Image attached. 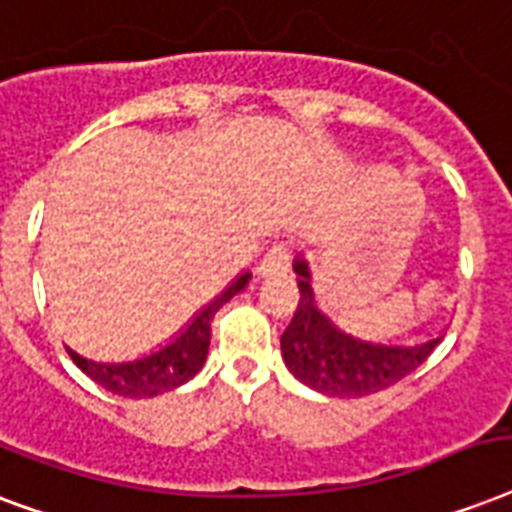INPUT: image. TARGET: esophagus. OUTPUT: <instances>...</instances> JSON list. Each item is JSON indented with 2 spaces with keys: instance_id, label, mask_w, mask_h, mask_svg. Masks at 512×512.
Masks as SVG:
<instances>
[{
  "instance_id": "34e87169",
  "label": "esophagus",
  "mask_w": 512,
  "mask_h": 512,
  "mask_svg": "<svg viewBox=\"0 0 512 512\" xmlns=\"http://www.w3.org/2000/svg\"><path fill=\"white\" fill-rule=\"evenodd\" d=\"M290 247L287 244H276L268 249V255L260 260V276H284L290 271Z\"/></svg>"
}]
</instances>
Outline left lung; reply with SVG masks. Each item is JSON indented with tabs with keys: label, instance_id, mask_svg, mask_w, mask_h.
<instances>
[{
	"label": "left lung",
	"instance_id": "obj_1",
	"mask_svg": "<svg viewBox=\"0 0 512 512\" xmlns=\"http://www.w3.org/2000/svg\"><path fill=\"white\" fill-rule=\"evenodd\" d=\"M300 303L282 333L284 365L298 381L330 397H365L389 389L419 368L443 335L421 343H373L343 333L319 311L311 271L295 260Z\"/></svg>",
	"mask_w": 512,
	"mask_h": 512
}]
</instances>
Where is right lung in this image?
Returning <instances> with one entry per match:
<instances>
[{"mask_svg": "<svg viewBox=\"0 0 512 512\" xmlns=\"http://www.w3.org/2000/svg\"><path fill=\"white\" fill-rule=\"evenodd\" d=\"M252 279V273H241L236 282H230L217 298L204 306L190 325L182 333L169 341L163 349L152 351L147 357L131 362H93L80 357L77 351H69V357L77 368L83 370L85 376L93 378L96 384L109 389L112 395L131 397V400H142V397H155L163 392L177 389L185 381L204 368L206 354H209V341H212V319L225 303H228L236 292H241Z\"/></svg>", "mask_w": 512, "mask_h": 512, "instance_id": "1", "label": "right lung"}]
</instances>
